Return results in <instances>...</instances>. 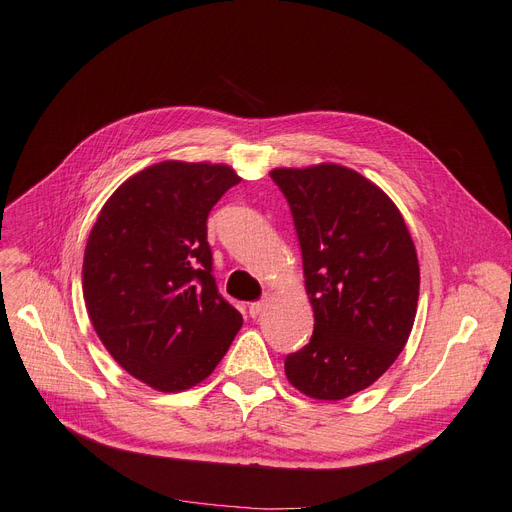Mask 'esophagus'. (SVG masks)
I'll return each instance as SVG.
<instances>
[{"mask_svg": "<svg viewBox=\"0 0 512 512\" xmlns=\"http://www.w3.org/2000/svg\"><path fill=\"white\" fill-rule=\"evenodd\" d=\"M265 303H268V299H259V301H253V303L249 305V316H251V318H257V316L261 314V311H263Z\"/></svg>", "mask_w": 512, "mask_h": 512, "instance_id": "1", "label": "esophagus"}]
</instances>
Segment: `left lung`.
<instances>
[{"label": "left lung", "mask_w": 512, "mask_h": 512, "mask_svg": "<svg viewBox=\"0 0 512 512\" xmlns=\"http://www.w3.org/2000/svg\"><path fill=\"white\" fill-rule=\"evenodd\" d=\"M270 175L291 207L314 307V335L286 355V379L337 402L385 374L410 337L420 286L414 242L391 198L358 171L322 163Z\"/></svg>", "instance_id": "obj_1"}]
</instances>
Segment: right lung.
Returning a JSON list of instances; mask_svg holds the SVG:
<instances>
[{"label": "right lung", "mask_w": 512, "mask_h": 512, "mask_svg": "<svg viewBox=\"0 0 512 512\" xmlns=\"http://www.w3.org/2000/svg\"><path fill=\"white\" fill-rule=\"evenodd\" d=\"M240 177L228 165L163 161L104 203L83 255V297L117 364L157 391L215 370L242 326L219 295L207 217Z\"/></svg>", "instance_id": "right-lung-1"}]
</instances>
